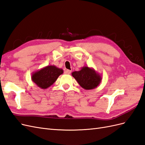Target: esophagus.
<instances>
[{
	"label": "esophagus",
	"instance_id": "esophagus-1",
	"mask_svg": "<svg viewBox=\"0 0 145 145\" xmlns=\"http://www.w3.org/2000/svg\"><path fill=\"white\" fill-rule=\"evenodd\" d=\"M64 73L65 74H70L71 73V70H69V69H66L65 72H64Z\"/></svg>",
	"mask_w": 145,
	"mask_h": 145
}]
</instances>
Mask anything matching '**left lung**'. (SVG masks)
<instances>
[{
	"label": "left lung",
	"mask_w": 145,
	"mask_h": 145,
	"mask_svg": "<svg viewBox=\"0 0 145 145\" xmlns=\"http://www.w3.org/2000/svg\"><path fill=\"white\" fill-rule=\"evenodd\" d=\"M72 77L77 80L80 86L86 90L93 89L97 88L102 80V77L93 68L83 67L80 71L72 72Z\"/></svg>",
	"instance_id": "1"
}]
</instances>
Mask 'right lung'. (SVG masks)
<instances>
[{"instance_id":"obj_1","label":"right lung","mask_w":145,"mask_h":145,"mask_svg":"<svg viewBox=\"0 0 145 145\" xmlns=\"http://www.w3.org/2000/svg\"><path fill=\"white\" fill-rule=\"evenodd\" d=\"M63 72L62 69L59 68L55 65H48L34 72L32 74L31 80L40 88L46 89L53 84Z\"/></svg>"}]
</instances>
